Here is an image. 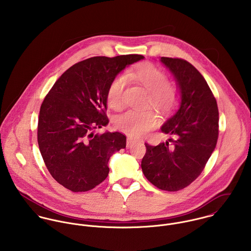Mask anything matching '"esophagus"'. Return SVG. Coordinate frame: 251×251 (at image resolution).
<instances>
[{"label": "esophagus", "mask_w": 251, "mask_h": 251, "mask_svg": "<svg viewBox=\"0 0 251 251\" xmlns=\"http://www.w3.org/2000/svg\"><path fill=\"white\" fill-rule=\"evenodd\" d=\"M135 143H136V141H135L134 139H132V138H127V140H126V148L129 149V148H131Z\"/></svg>", "instance_id": "34e87169"}]
</instances>
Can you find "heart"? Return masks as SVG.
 <instances>
[{"mask_svg": "<svg viewBox=\"0 0 251 251\" xmlns=\"http://www.w3.org/2000/svg\"><path fill=\"white\" fill-rule=\"evenodd\" d=\"M149 92L150 103L152 107L166 111L172 107L178 98L176 88L167 83L166 73L151 63H145L128 73ZM126 81L124 77L114 78L107 89L108 105L113 109L122 106V96ZM157 116L151 110H128L115 118L116 128L131 137H140L156 126Z\"/></svg>", "mask_w": 251, "mask_h": 251, "instance_id": "b5f03b06", "label": "heart"}]
</instances>
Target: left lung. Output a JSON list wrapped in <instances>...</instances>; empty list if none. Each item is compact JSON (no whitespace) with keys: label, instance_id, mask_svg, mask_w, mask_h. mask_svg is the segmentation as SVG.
I'll return each instance as SVG.
<instances>
[{"label":"left lung","instance_id":"obj_1","mask_svg":"<svg viewBox=\"0 0 251 251\" xmlns=\"http://www.w3.org/2000/svg\"><path fill=\"white\" fill-rule=\"evenodd\" d=\"M159 61L173 75L179 91L178 105L160 127L175 139L157 146L145 144L147 151L141 167L154 186L177 191L196 179L214 152L218 109L205 78L191 64L166 57Z\"/></svg>","mask_w":251,"mask_h":251}]
</instances>
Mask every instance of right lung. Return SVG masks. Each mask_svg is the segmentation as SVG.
I'll use <instances>...</instances> for the list:
<instances>
[{
    "mask_svg": "<svg viewBox=\"0 0 251 251\" xmlns=\"http://www.w3.org/2000/svg\"><path fill=\"white\" fill-rule=\"evenodd\" d=\"M142 55L94 57L73 65L44 99L38 118L37 142L44 163L60 184L73 192L88 191L107 178L110 157L125 149L126 137L94 129L106 126L107 89Z\"/></svg>",
    "mask_w": 251,
    "mask_h": 251,
    "instance_id": "1",
    "label": "right lung"
}]
</instances>
